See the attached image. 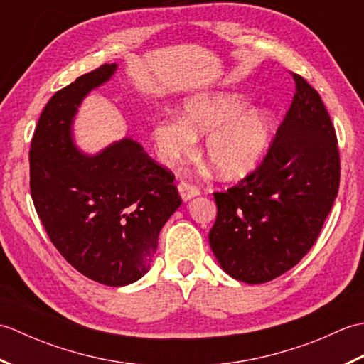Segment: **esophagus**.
Returning <instances> with one entry per match:
<instances>
[{
	"label": "esophagus",
	"mask_w": 364,
	"mask_h": 364,
	"mask_svg": "<svg viewBox=\"0 0 364 364\" xmlns=\"http://www.w3.org/2000/svg\"><path fill=\"white\" fill-rule=\"evenodd\" d=\"M178 191H180V196L184 202H188V200L194 198L200 194V189L188 181H180V184H178Z\"/></svg>",
	"instance_id": "34e87169"
}]
</instances>
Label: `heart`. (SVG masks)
Instances as JSON below:
<instances>
[{
	"mask_svg": "<svg viewBox=\"0 0 364 364\" xmlns=\"http://www.w3.org/2000/svg\"><path fill=\"white\" fill-rule=\"evenodd\" d=\"M244 97L228 92L197 94L181 105V117L166 114L151 123V141L166 166L189 158L197 137L206 134L205 154L225 180L249 175L270 142L272 117L262 107H249Z\"/></svg>",
	"mask_w": 364,
	"mask_h": 364,
	"instance_id": "1",
	"label": "heart"
}]
</instances>
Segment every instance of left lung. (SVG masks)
Segmentation results:
<instances>
[{"instance_id":"8db88e82","label":"left lung","mask_w":364,"mask_h":364,"mask_svg":"<svg viewBox=\"0 0 364 364\" xmlns=\"http://www.w3.org/2000/svg\"><path fill=\"white\" fill-rule=\"evenodd\" d=\"M296 94L261 164L236 186L214 192L211 250L225 272L259 284L310 252L338 196L335 127L318 90L292 73Z\"/></svg>"}]
</instances>
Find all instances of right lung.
Here are the masks:
<instances>
[{"label": "right lung", "instance_id": "add662e5", "mask_svg": "<svg viewBox=\"0 0 364 364\" xmlns=\"http://www.w3.org/2000/svg\"><path fill=\"white\" fill-rule=\"evenodd\" d=\"M103 64L46 103L29 150V188L38 219L67 262L94 282L125 286L149 272L159 231L181 197L175 175L131 139L84 156L72 141L81 100L112 76Z\"/></svg>", "mask_w": 364, "mask_h": 364}]
</instances>
